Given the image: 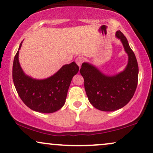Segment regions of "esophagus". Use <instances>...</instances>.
Here are the masks:
<instances>
[{
    "label": "esophagus",
    "instance_id": "esophagus-1",
    "mask_svg": "<svg viewBox=\"0 0 153 153\" xmlns=\"http://www.w3.org/2000/svg\"><path fill=\"white\" fill-rule=\"evenodd\" d=\"M75 61H76V63L77 65H78L80 67V66H82V63L84 62V59H83V57L79 56V57H77Z\"/></svg>",
    "mask_w": 153,
    "mask_h": 153
}]
</instances>
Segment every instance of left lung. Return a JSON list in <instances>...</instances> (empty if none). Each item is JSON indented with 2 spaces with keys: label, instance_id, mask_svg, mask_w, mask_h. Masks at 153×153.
I'll use <instances>...</instances> for the list:
<instances>
[{
  "label": "left lung",
  "instance_id": "left-lung-1",
  "mask_svg": "<svg viewBox=\"0 0 153 153\" xmlns=\"http://www.w3.org/2000/svg\"><path fill=\"white\" fill-rule=\"evenodd\" d=\"M117 38L123 43L128 54V64L123 71L114 76H107L89 63H83L80 73L84 80V88L93 107L105 112L119 109L130 101L138 82V64L126 37L120 30Z\"/></svg>",
  "mask_w": 153,
  "mask_h": 153
}]
</instances>
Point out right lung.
Returning <instances> with one entry per match:
<instances>
[{"label": "right lung", "instance_id": "right-lung-1", "mask_svg": "<svg viewBox=\"0 0 153 153\" xmlns=\"http://www.w3.org/2000/svg\"><path fill=\"white\" fill-rule=\"evenodd\" d=\"M13 64V80L20 98L27 107L36 112L52 113L60 109L65 104L71 79L79 71L74 62L63 66L53 76L38 80L27 76L19 61V49Z\"/></svg>", "mask_w": 153, "mask_h": 153}]
</instances>
